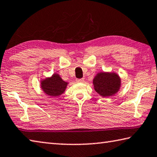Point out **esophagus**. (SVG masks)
Wrapping results in <instances>:
<instances>
[{
    "label": "esophagus",
    "instance_id": "obj_1",
    "mask_svg": "<svg viewBox=\"0 0 157 157\" xmlns=\"http://www.w3.org/2000/svg\"><path fill=\"white\" fill-rule=\"evenodd\" d=\"M84 82V79L82 78V79H76V82L77 83H82V82Z\"/></svg>",
    "mask_w": 157,
    "mask_h": 157
}]
</instances>
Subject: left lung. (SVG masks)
<instances>
[{"label":"left lung","mask_w":157,"mask_h":157,"mask_svg":"<svg viewBox=\"0 0 157 157\" xmlns=\"http://www.w3.org/2000/svg\"><path fill=\"white\" fill-rule=\"evenodd\" d=\"M93 84L94 89L103 98L113 96L121 87V78L114 72H99L95 76Z\"/></svg>","instance_id":"left-lung-1"}]
</instances>
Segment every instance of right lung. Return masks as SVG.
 Instances as JSON below:
<instances>
[{"label":"right lung","instance_id":"add662e5","mask_svg":"<svg viewBox=\"0 0 157 157\" xmlns=\"http://www.w3.org/2000/svg\"><path fill=\"white\" fill-rule=\"evenodd\" d=\"M68 82L64 81L58 73H53L52 76L42 79L40 87L43 92L51 97H58L64 93Z\"/></svg>","mask_w":157,"mask_h":157}]
</instances>
